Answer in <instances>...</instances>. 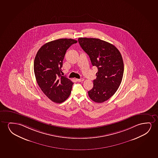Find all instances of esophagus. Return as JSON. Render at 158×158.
<instances>
[{"instance_id":"1","label":"esophagus","mask_w":158,"mask_h":158,"mask_svg":"<svg viewBox=\"0 0 158 158\" xmlns=\"http://www.w3.org/2000/svg\"><path fill=\"white\" fill-rule=\"evenodd\" d=\"M84 79L83 78H81V79H77V81H78V82H81L83 81Z\"/></svg>"}]
</instances>
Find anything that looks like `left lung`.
Masks as SVG:
<instances>
[{
  "mask_svg": "<svg viewBox=\"0 0 158 158\" xmlns=\"http://www.w3.org/2000/svg\"><path fill=\"white\" fill-rule=\"evenodd\" d=\"M78 42L89 56L93 66L97 67L93 87L88 92L93 102L102 103L114 95L123 77V60L115 46L97 38H79Z\"/></svg>",
  "mask_w": 158,
  "mask_h": 158,
  "instance_id": "8db88e82",
  "label": "left lung"
}]
</instances>
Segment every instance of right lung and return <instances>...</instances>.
Listing matches in <instances>:
<instances>
[{
	"mask_svg": "<svg viewBox=\"0 0 158 158\" xmlns=\"http://www.w3.org/2000/svg\"><path fill=\"white\" fill-rule=\"evenodd\" d=\"M77 43L72 39H57L42 46L34 61V72L41 91L52 102L61 103L71 92L73 82L61 76L65 53L71 46Z\"/></svg>",
	"mask_w": 158,
	"mask_h": 158,
	"instance_id": "right-lung-1",
	"label": "right lung"
}]
</instances>
